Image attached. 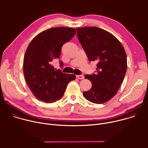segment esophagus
Here are the masks:
<instances>
[{"label":"esophagus","mask_w":148,"mask_h":148,"mask_svg":"<svg viewBox=\"0 0 148 148\" xmlns=\"http://www.w3.org/2000/svg\"><path fill=\"white\" fill-rule=\"evenodd\" d=\"M76 78L77 79H84V77L83 75H77L76 76Z\"/></svg>","instance_id":"34e87169"}]
</instances>
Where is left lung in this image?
Instances as JSON below:
<instances>
[{"mask_svg":"<svg viewBox=\"0 0 148 148\" xmlns=\"http://www.w3.org/2000/svg\"><path fill=\"white\" fill-rule=\"evenodd\" d=\"M77 36L89 61H97L96 74L85 75L91 82L85 99L96 104L112 99L122 84L127 70L125 50L111 33L95 26L76 28Z\"/></svg>","mask_w":148,"mask_h":148,"instance_id":"1","label":"left lung"}]
</instances>
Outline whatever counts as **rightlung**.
<instances>
[{
	"mask_svg": "<svg viewBox=\"0 0 148 148\" xmlns=\"http://www.w3.org/2000/svg\"><path fill=\"white\" fill-rule=\"evenodd\" d=\"M76 32L74 28L56 27L38 34L26 50L23 70L26 82L39 100L53 103L64 95L67 84L75 75L55 71L52 61L60 58L62 45ZM61 64L62 63L60 62Z\"/></svg>",
	"mask_w": 148,
	"mask_h": 148,
	"instance_id": "1",
	"label": "right lung"
}]
</instances>
